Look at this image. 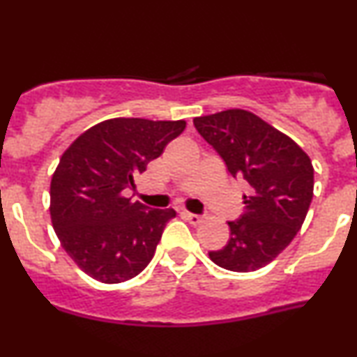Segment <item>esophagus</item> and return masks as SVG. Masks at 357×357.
<instances>
[{"instance_id":"obj_1","label":"esophagus","mask_w":357,"mask_h":357,"mask_svg":"<svg viewBox=\"0 0 357 357\" xmlns=\"http://www.w3.org/2000/svg\"><path fill=\"white\" fill-rule=\"evenodd\" d=\"M181 216L184 220L190 221L191 225H199L203 221V216L202 215H195V213H190V211H183Z\"/></svg>"}]
</instances>
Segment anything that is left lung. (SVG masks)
<instances>
[{"label":"left lung","instance_id":"obj_1","mask_svg":"<svg viewBox=\"0 0 357 357\" xmlns=\"http://www.w3.org/2000/svg\"><path fill=\"white\" fill-rule=\"evenodd\" d=\"M192 124L221 155L228 173L250 186L243 215L228 223V243L208 255L231 272L265 267L304 223L314 196L310 158L287 134L243 109L195 117Z\"/></svg>","mask_w":357,"mask_h":357}]
</instances>
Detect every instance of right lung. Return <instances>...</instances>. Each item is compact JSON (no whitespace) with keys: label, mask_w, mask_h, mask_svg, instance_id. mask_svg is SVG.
I'll return each mask as SVG.
<instances>
[{"label":"right lung","mask_w":357,"mask_h":357,"mask_svg":"<svg viewBox=\"0 0 357 357\" xmlns=\"http://www.w3.org/2000/svg\"><path fill=\"white\" fill-rule=\"evenodd\" d=\"M184 127L186 121L107 119L61 154L50 183L52 225L61 247L89 277L121 284L151 261L176 211L147 210L122 192Z\"/></svg>","instance_id":"1"}]
</instances>
